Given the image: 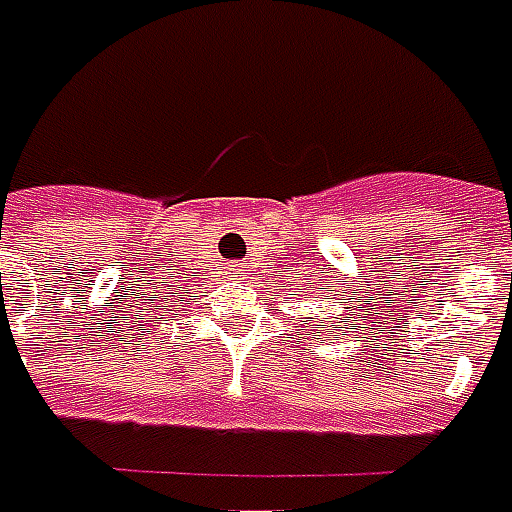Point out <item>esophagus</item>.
Instances as JSON below:
<instances>
[{"instance_id":"1","label":"esophagus","mask_w":512,"mask_h":512,"mask_svg":"<svg viewBox=\"0 0 512 512\" xmlns=\"http://www.w3.org/2000/svg\"><path fill=\"white\" fill-rule=\"evenodd\" d=\"M226 275H231V278H239V275H245V264H242V262H231L226 267Z\"/></svg>"}]
</instances>
